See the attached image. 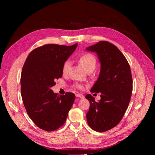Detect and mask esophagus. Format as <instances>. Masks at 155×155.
I'll use <instances>...</instances> for the list:
<instances>
[{
	"mask_svg": "<svg viewBox=\"0 0 155 155\" xmlns=\"http://www.w3.org/2000/svg\"><path fill=\"white\" fill-rule=\"evenodd\" d=\"M76 97H79V98H81V99H83V98L84 97V96L82 94H80V93L77 94H76Z\"/></svg>",
	"mask_w": 155,
	"mask_h": 155,
	"instance_id": "1",
	"label": "esophagus"
}]
</instances>
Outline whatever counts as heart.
I'll return each mask as SVG.
<instances>
[{"label":"heart","mask_w":155,"mask_h":155,"mask_svg":"<svg viewBox=\"0 0 155 155\" xmlns=\"http://www.w3.org/2000/svg\"><path fill=\"white\" fill-rule=\"evenodd\" d=\"M79 62L83 66V68L86 69L87 72L90 71H93L96 65V58L90 53H85L81 55L79 58ZM71 64V62L69 59L66 60L64 62L62 69V72L64 74H67L68 72ZM75 86L80 90L83 89V86L80 84H75Z\"/></svg>","instance_id":"1"}]
</instances>
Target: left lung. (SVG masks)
Returning <instances> with one entry per match:
<instances>
[{
  "mask_svg": "<svg viewBox=\"0 0 155 155\" xmlns=\"http://www.w3.org/2000/svg\"><path fill=\"white\" fill-rule=\"evenodd\" d=\"M86 50L97 54L101 65L91 90V93L100 92L101 99L97 102L91 94H86L90 102L87 122L93 130L105 132L121 121L129 105L132 91L130 65L120 50L107 41H100Z\"/></svg>",
  "mask_w": 155,
  "mask_h": 155,
  "instance_id": "1",
  "label": "left lung"
}]
</instances>
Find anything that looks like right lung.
I'll list each match as a JSON object with an SVG mask.
<instances>
[{
    "mask_svg": "<svg viewBox=\"0 0 155 155\" xmlns=\"http://www.w3.org/2000/svg\"><path fill=\"white\" fill-rule=\"evenodd\" d=\"M78 43L72 46L47 44L28 55L21 75L22 99L30 118L39 128L53 131L65 123L75 96L68 92L58 95L51 90L62 77V65Z\"/></svg>",
    "mask_w": 155,
    "mask_h": 155,
    "instance_id": "right-lung-1",
    "label": "right lung"
}]
</instances>
